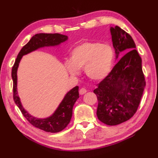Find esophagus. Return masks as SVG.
I'll use <instances>...</instances> for the list:
<instances>
[{"label": "esophagus", "instance_id": "1", "mask_svg": "<svg viewBox=\"0 0 158 158\" xmlns=\"http://www.w3.org/2000/svg\"><path fill=\"white\" fill-rule=\"evenodd\" d=\"M86 92H87V90L85 88H81L80 90H79V94L80 95L85 94Z\"/></svg>", "mask_w": 158, "mask_h": 158}]
</instances>
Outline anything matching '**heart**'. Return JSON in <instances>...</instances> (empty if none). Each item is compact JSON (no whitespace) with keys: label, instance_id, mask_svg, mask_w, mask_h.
Returning <instances> with one entry per match:
<instances>
[{"label":"heart","instance_id":"b5f03b06","mask_svg":"<svg viewBox=\"0 0 158 158\" xmlns=\"http://www.w3.org/2000/svg\"><path fill=\"white\" fill-rule=\"evenodd\" d=\"M114 53L111 46L98 42L86 41L76 46L71 53L65 67L71 75H77L84 68L85 74L94 81H101L111 71Z\"/></svg>","mask_w":158,"mask_h":158}]
</instances>
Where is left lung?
I'll use <instances>...</instances> for the list:
<instances>
[{"instance_id": "left-lung-1", "label": "left lung", "mask_w": 158, "mask_h": 158, "mask_svg": "<svg viewBox=\"0 0 158 158\" xmlns=\"http://www.w3.org/2000/svg\"><path fill=\"white\" fill-rule=\"evenodd\" d=\"M116 57L127 52L108 76L97 85L94 93L98 98V120L110 126L128 121L138 110L146 81L142 60L132 37L119 26L110 28Z\"/></svg>"}]
</instances>
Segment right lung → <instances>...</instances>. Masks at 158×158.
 I'll return each instance as SVG.
<instances>
[{"mask_svg": "<svg viewBox=\"0 0 158 158\" xmlns=\"http://www.w3.org/2000/svg\"><path fill=\"white\" fill-rule=\"evenodd\" d=\"M68 40L66 35H60V34H37L31 38L29 42L23 47L17 56L14 65L12 70V77L13 80V98L15 104L20 110L23 116L28 122L37 128L40 129L48 132H59L63 130L68 123L71 121L72 113H73V107L79 98V87L76 86L71 89L68 94L65 95L63 100L60 104L57 109L54 113L50 117L46 118H37L32 115L24 109L20 102V98L17 90V71L21 60L22 56L31 51L37 50L40 48L45 46H55L60 45Z\"/></svg>", "mask_w": 158, "mask_h": 158, "instance_id": "1", "label": "right lung"}]
</instances>
